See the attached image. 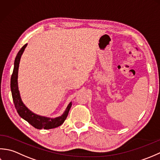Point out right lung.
<instances>
[{"label":"right lung","instance_id":"right-lung-1","mask_svg":"<svg viewBox=\"0 0 160 160\" xmlns=\"http://www.w3.org/2000/svg\"><path fill=\"white\" fill-rule=\"evenodd\" d=\"M27 45L28 44L26 43L21 48L17 55H16L14 61V67L11 77L10 83L13 102H14L15 108L17 110L18 115L25 121H27L30 124L34 127L35 128L52 129L57 128V127L61 126L65 122V120L66 119L68 112H69L72 106V102L69 103L66 110H65V112L61 116L56 117V118H49V117L36 115L34 112H32L25 106V104L22 103L21 100L18 87V71L21 55L23 53Z\"/></svg>","mask_w":160,"mask_h":160}]
</instances>
